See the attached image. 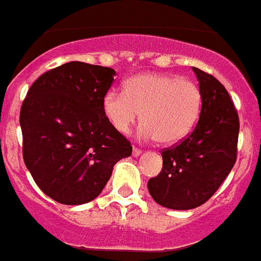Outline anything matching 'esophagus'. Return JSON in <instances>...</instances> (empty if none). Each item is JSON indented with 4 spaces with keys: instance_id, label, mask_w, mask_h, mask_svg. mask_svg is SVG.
Wrapping results in <instances>:
<instances>
[{
    "instance_id": "obj_1",
    "label": "esophagus",
    "mask_w": 261,
    "mask_h": 261,
    "mask_svg": "<svg viewBox=\"0 0 261 261\" xmlns=\"http://www.w3.org/2000/svg\"><path fill=\"white\" fill-rule=\"evenodd\" d=\"M143 153V150L141 149H139V148H136V146H133V150H132V154L135 157H137V156H140V154Z\"/></svg>"
}]
</instances>
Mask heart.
<instances>
[{"label":"heart","instance_id":"1","mask_svg":"<svg viewBox=\"0 0 261 261\" xmlns=\"http://www.w3.org/2000/svg\"><path fill=\"white\" fill-rule=\"evenodd\" d=\"M203 92L192 80L172 74L144 73L128 79L124 92L109 90L102 112L121 135L132 130L141 113L140 136L172 145L189 135L199 120Z\"/></svg>","mask_w":261,"mask_h":261}]
</instances>
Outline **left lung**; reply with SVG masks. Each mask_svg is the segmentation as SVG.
I'll return each instance as SVG.
<instances>
[{
    "mask_svg": "<svg viewBox=\"0 0 261 261\" xmlns=\"http://www.w3.org/2000/svg\"><path fill=\"white\" fill-rule=\"evenodd\" d=\"M203 92L199 121L177 145L163 149V169L148 181L157 204L171 210L203 205L223 184L236 163L239 115L223 84L192 68Z\"/></svg>",
    "mask_w": 261,
    "mask_h": 261,
    "instance_id": "left-lung-1",
    "label": "left lung"
}]
</instances>
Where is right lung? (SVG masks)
<instances>
[{
    "instance_id": "right-lung-1",
    "label": "right lung",
    "mask_w": 261,
    "mask_h": 261,
    "mask_svg": "<svg viewBox=\"0 0 261 261\" xmlns=\"http://www.w3.org/2000/svg\"><path fill=\"white\" fill-rule=\"evenodd\" d=\"M116 72L72 61L41 74L21 107L25 165L38 188L57 203L96 199L132 145L109 124L102 98Z\"/></svg>"
}]
</instances>
